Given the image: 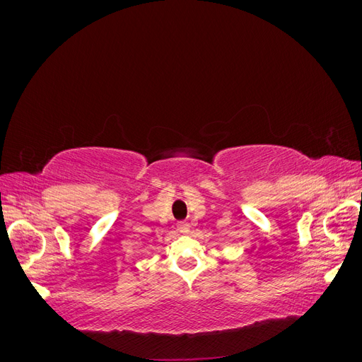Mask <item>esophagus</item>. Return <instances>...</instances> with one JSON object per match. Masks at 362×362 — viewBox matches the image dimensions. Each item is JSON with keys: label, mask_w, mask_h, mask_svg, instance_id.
<instances>
[{"label": "esophagus", "mask_w": 362, "mask_h": 362, "mask_svg": "<svg viewBox=\"0 0 362 362\" xmlns=\"http://www.w3.org/2000/svg\"><path fill=\"white\" fill-rule=\"evenodd\" d=\"M178 231L181 234H190V225L187 222H180L178 223Z\"/></svg>", "instance_id": "34e87169"}]
</instances>
